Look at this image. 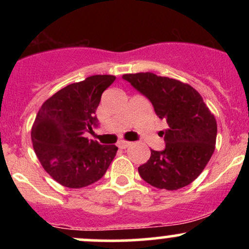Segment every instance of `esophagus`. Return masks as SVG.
I'll use <instances>...</instances> for the list:
<instances>
[{
    "instance_id": "1",
    "label": "esophagus",
    "mask_w": 249,
    "mask_h": 249,
    "mask_svg": "<svg viewBox=\"0 0 249 249\" xmlns=\"http://www.w3.org/2000/svg\"><path fill=\"white\" fill-rule=\"evenodd\" d=\"M131 145L130 142H125V141H121L118 142V147L119 148H126Z\"/></svg>"
}]
</instances>
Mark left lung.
Segmentation results:
<instances>
[{"instance_id":"left-lung-1","label":"left lung","mask_w":249,"mask_h":249,"mask_svg":"<svg viewBox=\"0 0 249 249\" xmlns=\"http://www.w3.org/2000/svg\"><path fill=\"white\" fill-rule=\"evenodd\" d=\"M130 83L151 102L156 115L167 123L162 151L151 150L138 167L142 180L167 191L187 186L199 177L215 148L216 122L202 97L191 85L151 72L128 73Z\"/></svg>"}]
</instances>
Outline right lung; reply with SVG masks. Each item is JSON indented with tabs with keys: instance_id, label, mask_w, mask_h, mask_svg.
Returning <instances> with one entry per match:
<instances>
[{
	"instance_id": "add662e5",
	"label": "right lung",
	"mask_w": 249,
	"mask_h": 249,
	"mask_svg": "<svg viewBox=\"0 0 249 249\" xmlns=\"http://www.w3.org/2000/svg\"><path fill=\"white\" fill-rule=\"evenodd\" d=\"M115 79L95 75L67 85L37 113L31 128L34 150L43 168L63 186L81 188L98 181L115 158L116 145H101L84 137L98 127L96 110Z\"/></svg>"
}]
</instances>
